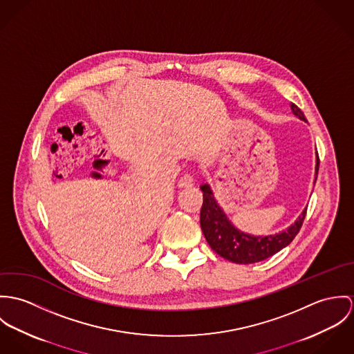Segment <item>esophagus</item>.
<instances>
[{"mask_svg":"<svg viewBox=\"0 0 354 354\" xmlns=\"http://www.w3.org/2000/svg\"><path fill=\"white\" fill-rule=\"evenodd\" d=\"M193 185H194V178L192 174H185L178 182L179 189H190L193 187Z\"/></svg>","mask_w":354,"mask_h":354,"instance_id":"obj_1","label":"esophagus"}]
</instances>
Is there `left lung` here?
Returning <instances> with one entry per match:
<instances>
[{
	"mask_svg": "<svg viewBox=\"0 0 354 354\" xmlns=\"http://www.w3.org/2000/svg\"><path fill=\"white\" fill-rule=\"evenodd\" d=\"M290 107L296 117L301 120H307L303 111L295 103H290ZM317 169L319 156L316 153V176ZM199 189L203 193V203L201 207V228L205 239L214 252L234 263H257L270 258L285 248L299 234L307 214L306 209L299 220L281 234L265 237L247 235L237 231L231 224L224 212L216 203L207 185H202Z\"/></svg>",
	"mask_w": 354,
	"mask_h": 354,
	"instance_id": "1",
	"label": "left lung"
}]
</instances>
